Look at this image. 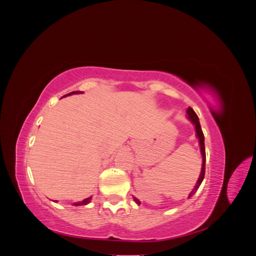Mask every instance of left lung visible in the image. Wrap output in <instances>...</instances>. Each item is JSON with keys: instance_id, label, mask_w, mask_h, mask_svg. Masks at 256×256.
<instances>
[{"instance_id": "8db88e82", "label": "left lung", "mask_w": 256, "mask_h": 256, "mask_svg": "<svg viewBox=\"0 0 256 256\" xmlns=\"http://www.w3.org/2000/svg\"><path fill=\"white\" fill-rule=\"evenodd\" d=\"M187 118L193 124V126H194V128H196V138H198V144H200V154H202V158H203V160H202V170H200V176H198V182H196V186H194V188L192 189V191L189 193V196H188V198H192L193 196H194V193L198 191V187L200 186V184H202V182H203V180H204V176H205V162H206V154H205V144H204V134H203V131H202V128H200V120H198V115H196V113L193 111L191 108H188V110H187ZM134 198V200H136V203L138 204V205H140L141 204V202L140 200H138L136 198Z\"/></svg>"}]
</instances>
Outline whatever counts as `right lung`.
I'll use <instances>...</instances> for the list:
<instances>
[{"instance_id":"obj_1","label":"right lung","mask_w":256,"mask_h":256,"mask_svg":"<svg viewBox=\"0 0 256 256\" xmlns=\"http://www.w3.org/2000/svg\"><path fill=\"white\" fill-rule=\"evenodd\" d=\"M82 92H69V94H67V95H65V96H63V97L70 96V95H74V94H82ZM90 200H92V196H90V198H85V200H81V202H76V203H74V206L88 205V204L90 202ZM54 202H58V200H54Z\"/></svg>"}]
</instances>
